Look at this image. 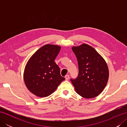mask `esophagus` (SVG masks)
Wrapping results in <instances>:
<instances>
[{"instance_id": "34e87169", "label": "esophagus", "mask_w": 127, "mask_h": 127, "mask_svg": "<svg viewBox=\"0 0 127 127\" xmlns=\"http://www.w3.org/2000/svg\"><path fill=\"white\" fill-rule=\"evenodd\" d=\"M65 79L66 80H68L69 79V75H65Z\"/></svg>"}]
</instances>
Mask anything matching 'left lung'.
<instances>
[{"label":"left lung","mask_w":127,"mask_h":127,"mask_svg":"<svg viewBox=\"0 0 127 127\" xmlns=\"http://www.w3.org/2000/svg\"><path fill=\"white\" fill-rule=\"evenodd\" d=\"M79 65V75L71 79L76 93L83 98H95L104 90L109 71L106 61L90 45L83 44L72 47Z\"/></svg>","instance_id":"left-lung-1"}]
</instances>
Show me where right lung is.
Segmentation results:
<instances>
[{
    "label": "right lung",
    "instance_id": "obj_1",
    "mask_svg": "<svg viewBox=\"0 0 127 127\" xmlns=\"http://www.w3.org/2000/svg\"><path fill=\"white\" fill-rule=\"evenodd\" d=\"M58 45L46 44L29 58L25 68L23 79L28 90L37 96L46 97L53 93L65 80L55 59L60 52Z\"/></svg>",
    "mask_w": 127,
    "mask_h": 127
}]
</instances>
